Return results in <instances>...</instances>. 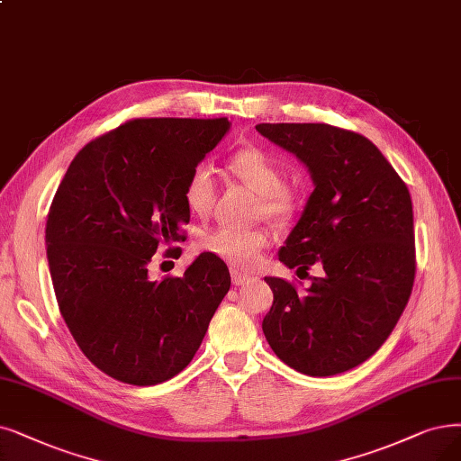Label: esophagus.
I'll return each mask as SVG.
<instances>
[{
	"label": "esophagus",
	"mask_w": 461,
	"mask_h": 461,
	"mask_svg": "<svg viewBox=\"0 0 461 461\" xmlns=\"http://www.w3.org/2000/svg\"><path fill=\"white\" fill-rule=\"evenodd\" d=\"M230 278H232L234 285H244V284H248L251 280V276L242 274V272H238V270H232L230 272Z\"/></svg>",
	"instance_id": "obj_1"
}]
</instances>
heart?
Wrapping results in <instances>:
<instances>
[{
	"label": "heart",
	"instance_id": "b5f03b06",
	"mask_svg": "<svg viewBox=\"0 0 461 461\" xmlns=\"http://www.w3.org/2000/svg\"><path fill=\"white\" fill-rule=\"evenodd\" d=\"M229 168L246 185L259 193L261 210L267 217L287 219L297 210V194L285 185L282 164L259 147H246L229 158ZM215 198V181L206 164L191 170L183 185V202L194 217H206ZM200 249L238 270H251L259 265L268 246V234L261 229L234 230L213 229L200 238Z\"/></svg>",
	"mask_w": 461,
	"mask_h": 461
}]
</instances>
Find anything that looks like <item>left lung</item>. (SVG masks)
Masks as SVG:
<instances>
[{
  "mask_svg": "<svg viewBox=\"0 0 461 461\" xmlns=\"http://www.w3.org/2000/svg\"><path fill=\"white\" fill-rule=\"evenodd\" d=\"M255 128L297 157L314 181L280 261L304 270L318 263L325 272L304 293L265 278L274 303L263 333L294 371L346 373L385 342L409 303L416 272L411 193L361 134L321 122Z\"/></svg>",
  "mask_w": 461,
  "mask_h": 461,
  "instance_id": "8db88e82",
  "label": "left lung"
}]
</instances>
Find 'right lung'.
<instances>
[{
    "label": "right lung",
    "instance_id": "obj_1",
    "mask_svg": "<svg viewBox=\"0 0 461 461\" xmlns=\"http://www.w3.org/2000/svg\"><path fill=\"white\" fill-rule=\"evenodd\" d=\"M229 128L225 117L128 121L83 147L52 198L45 244L60 314L115 380L181 373L229 293V268L210 253L181 278L149 280L147 268L160 246L185 240L183 185Z\"/></svg>",
    "mask_w": 461,
    "mask_h": 461
}]
</instances>
